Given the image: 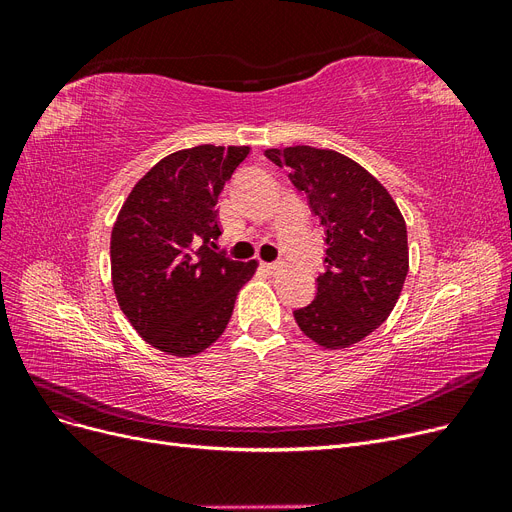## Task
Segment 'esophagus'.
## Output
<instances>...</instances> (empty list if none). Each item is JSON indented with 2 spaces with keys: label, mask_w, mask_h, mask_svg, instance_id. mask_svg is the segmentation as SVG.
<instances>
[{
  "label": "esophagus",
  "mask_w": 512,
  "mask_h": 512,
  "mask_svg": "<svg viewBox=\"0 0 512 512\" xmlns=\"http://www.w3.org/2000/svg\"><path fill=\"white\" fill-rule=\"evenodd\" d=\"M261 267H263V272H267L270 276H274L276 272H280L282 263H280V261H274V263H261Z\"/></svg>",
  "instance_id": "obj_1"
}]
</instances>
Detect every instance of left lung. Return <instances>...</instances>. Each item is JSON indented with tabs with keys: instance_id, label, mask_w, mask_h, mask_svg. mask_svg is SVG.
<instances>
[{
	"instance_id": "obj_1",
	"label": "left lung",
	"mask_w": 512,
	"mask_h": 512,
	"mask_svg": "<svg viewBox=\"0 0 512 512\" xmlns=\"http://www.w3.org/2000/svg\"><path fill=\"white\" fill-rule=\"evenodd\" d=\"M324 226V272L315 299L294 311L326 348H346L382 326L409 272L407 224L386 188L357 161L307 145L267 149Z\"/></svg>"
}]
</instances>
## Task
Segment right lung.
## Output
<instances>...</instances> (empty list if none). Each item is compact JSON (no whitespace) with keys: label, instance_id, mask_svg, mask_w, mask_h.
Returning <instances> with one entry per match:
<instances>
[{"label":"right lung","instance_id":"1","mask_svg":"<svg viewBox=\"0 0 512 512\" xmlns=\"http://www.w3.org/2000/svg\"><path fill=\"white\" fill-rule=\"evenodd\" d=\"M249 147L199 145L155 164L132 188L112 230V282L143 340L174 357L197 355L226 330L255 261L215 251L218 197Z\"/></svg>","mask_w":512,"mask_h":512}]
</instances>
